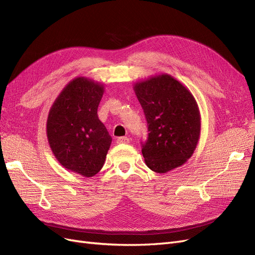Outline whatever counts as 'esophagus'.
I'll return each instance as SVG.
<instances>
[{
  "instance_id": "obj_1",
  "label": "esophagus",
  "mask_w": 255,
  "mask_h": 255,
  "mask_svg": "<svg viewBox=\"0 0 255 255\" xmlns=\"http://www.w3.org/2000/svg\"><path fill=\"white\" fill-rule=\"evenodd\" d=\"M117 143H129V138L128 137H118L117 138Z\"/></svg>"
}]
</instances>
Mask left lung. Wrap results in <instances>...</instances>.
<instances>
[{
    "mask_svg": "<svg viewBox=\"0 0 255 255\" xmlns=\"http://www.w3.org/2000/svg\"><path fill=\"white\" fill-rule=\"evenodd\" d=\"M134 91L148 123V139L141 149L145 165L166 173L186 163L196 150L201 129L191 92L169 74L136 83Z\"/></svg>",
    "mask_w": 255,
    "mask_h": 255,
    "instance_id": "obj_1",
    "label": "left lung"
}]
</instances>
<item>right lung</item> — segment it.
Returning <instances> with one entry per match:
<instances>
[{
	"label": "right lung",
	"mask_w": 255,
	"mask_h": 255,
	"mask_svg": "<svg viewBox=\"0 0 255 255\" xmlns=\"http://www.w3.org/2000/svg\"><path fill=\"white\" fill-rule=\"evenodd\" d=\"M104 86L76 78L60 92L49 112L47 136L54 156L68 170L90 177L101 170L112 137L98 117Z\"/></svg>",
	"instance_id": "1"
}]
</instances>
